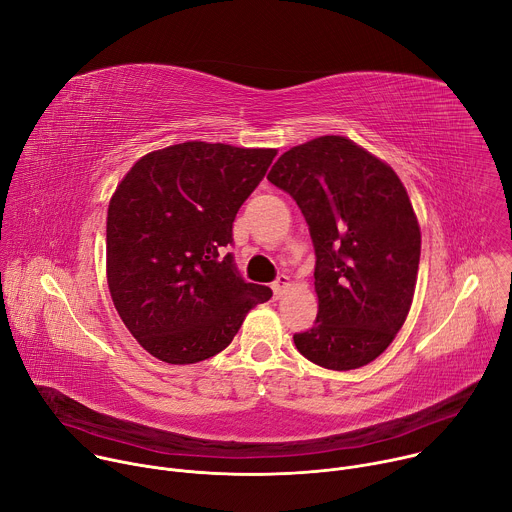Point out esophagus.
<instances>
[{"instance_id":"1","label":"esophagus","mask_w":512,"mask_h":512,"mask_svg":"<svg viewBox=\"0 0 512 512\" xmlns=\"http://www.w3.org/2000/svg\"><path fill=\"white\" fill-rule=\"evenodd\" d=\"M289 285V277L287 275H279L273 283H271V289H273V294H275V298H279L283 291H285V287Z\"/></svg>"}]
</instances>
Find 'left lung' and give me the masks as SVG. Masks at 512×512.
Masks as SVG:
<instances>
[{"mask_svg": "<svg viewBox=\"0 0 512 512\" xmlns=\"http://www.w3.org/2000/svg\"><path fill=\"white\" fill-rule=\"evenodd\" d=\"M267 180L300 206L316 251L318 316L294 334L318 367L352 371L401 330L417 281L421 233L391 166L342 135L285 152Z\"/></svg>", "mask_w": 512, "mask_h": 512, "instance_id": "8db88e82", "label": "left lung"}]
</instances>
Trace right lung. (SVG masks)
I'll list each match as a JSON object with an SVG mask.
<instances>
[{
    "mask_svg": "<svg viewBox=\"0 0 512 512\" xmlns=\"http://www.w3.org/2000/svg\"><path fill=\"white\" fill-rule=\"evenodd\" d=\"M277 150L186 141L152 152L107 210V283L133 338L170 364L225 350L247 312L271 298L235 267L233 223Z\"/></svg>",
    "mask_w": 512,
    "mask_h": 512,
    "instance_id": "right-lung-1",
    "label": "right lung"
}]
</instances>
